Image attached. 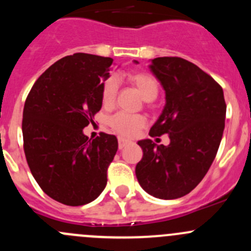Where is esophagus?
Listing matches in <instances>:
<instances>
[{
	"label": "esophagus",
	"instance_id": "34e87169",
	"mask_svg": "<svg viewBox=\"0 0 251 251\" xmlns=\"http://www.w3.org/2000/svg\"><path fill=\"white\" fill-rule=\"evenodd\" d=\"M118 143H119V149H123V148H125L127 144H130V141L125 140V138H123V137H119Z\"/></svg>",
	"mask_w": 251,
	"mask_h": 251
}]
</instances>
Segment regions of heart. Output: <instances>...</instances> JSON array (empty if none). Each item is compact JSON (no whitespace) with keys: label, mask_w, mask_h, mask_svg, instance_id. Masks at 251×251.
Listing matches in <instances>:
<instances>
[{"label":"heart","mask_w":251,"mask_h":251,"mask_svg":"<svg viewBox=\"0 0 251 251\" xmlns=\"http://www.w3.org/2000/svg\"><path fill=\"white\" fill-rule=\"evenodd\" d=\"M128 83L140 92L144 100L151 102L155 100L159 93V83L153 75L143 72H135L127 74ZM119 83L115 77H110L103 83L102 103L104 107L114 105L118 96ZM108 124L115 132L125 137H132L146 125V119L142 115H132L126 113H116L110 116Z\"/></svg>","instance_id":"obj_1"}]
</instances>
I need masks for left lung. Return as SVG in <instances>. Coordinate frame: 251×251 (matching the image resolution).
<instances>
[{
	"mask_svg": "<svg viewBox=\"0 0 251 251\" xmlns=\"http://www.w3.org/2000/svg\"><path fill=\"white\" fill-rule=\"evenodd\" d=\"M149 69L160 81L166 100L149 136L168 133L170 144L138 141L143 156L136 165V177L151 196L177 199L198 186L216 156L226 118L224 91L183 58H154Z\"/></svg>",
	"mask_w": 251,
	"mask_h": 251,
	"instance_id": "8db88e82",
	"label": "left lung"
}]
</instances>
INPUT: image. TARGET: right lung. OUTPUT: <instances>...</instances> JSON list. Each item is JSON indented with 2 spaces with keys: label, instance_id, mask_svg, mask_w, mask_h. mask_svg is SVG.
I'll use <instances>...</instances> for the list:
<instances>
[{
  "label": "right lung",
  "instance_id": "right-lung-1",
  "mask_svg": "<svg viewBox=\"0 0 251 251\" xmlns=\"http://www.w3.org/2000/svg\"><path fill=\"white\" fill-rule=\"evenodd\" d=\"M113 59L75 53L57 60L36 80L23 110L27 165L42 191L80 206L98 198L118 151L115 136L88 140L83 128L102 108V87Z\"/></svg>",
  "mask_w": 251,
  "mask_h": 251
}]
</instances>
